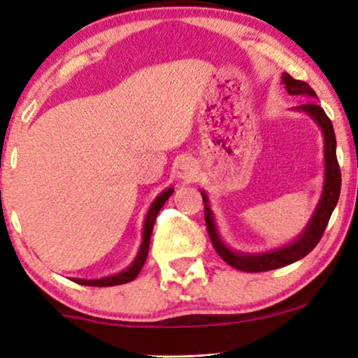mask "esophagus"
I'll use <instances>...</instances> for the list:
<instances>
[{
    "mask_svg": "<svg viewBox=\"0 0 358 358\" xmlns=\"http://www.w3.org/2000/svg\"><path fill=\"white\" fill-rule=\"evenodd\" d=\"M174 174L178 179L189 182V180H192L195 178V174H197V166H195V163L190 158H179L176 161Z\"/></svg>",
    "mask_w": 358,
    "mask_h": 358,
    "instance_id": "1",
    "label": "esophagus"
}]
</instances>
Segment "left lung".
<instances>
[{
    "label": "left lung",
    "instance_id": "8db88e82",
    "mask_svg": "<svg viewBox=\"0 0 358 358\" xmlns=\"http://www.w3.org/2000/svg\"><path fill=\"white\" fill-rule=\"evenodd\" d=\"M282 83L285 85V90L290 96H303L306 99H311L310 102L298 106L296 110L306 112L321 127L322 135H324V187H322L321 200L317 203L315 213H313L311 222L308 223V227L301 233V236L295 239L293 243L287 244V246L262 254H239L227 248V244L220 239L217 228H215L213 215L208 207L207 195L202 192V199L205 203V223H207L208 236L212 239L215 251L218 252V256L224 262L243 272L273 271V268L285 267L288 264L300 261L306 254H310L316 248V244L320 243L322 234H324V229L327 223H329V218L332 212H334L337 200H339L341 195V169L336 156V135L334 129H332V122L326 115V112L322 110V107L317 106V102H313V99H316V92L311 90V86L308 83L295 80L288 73H283Z\"/></svg>",
    "mask_w": 358,
    "mask_h": 358
}]
</instances>
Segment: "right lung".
<instances>
[{"instance_id": "1", "label": "right lung", "mask_w": 358, "mask_h": 358, "mask_svg": "<svg viewBox=\"0 0 358 358\" xmlns=\"http://www.w3.org/2000/svg\"><path fill=\"white\" fill-rule=\"evenodd\" d=\"M174 192L173 187L166 189L163 194H159L158 197L155 199V202L151 203V207L146 213L145 218V227H143V241H141L140 251L136 254L135 261L131 262V266L129 268H125L124 272L115 273V275L110 277H104V278H92V280H86V278H73L76 283L80 285H87V287H114V285H122V283H129L131 280H135L136 275H138L141 267L146 261V256H148V249H150V238L151 233H153V227L156 222V217H158L161 207H163L166 200L171 197V194Z\"/></svg>"}]
</instances>
